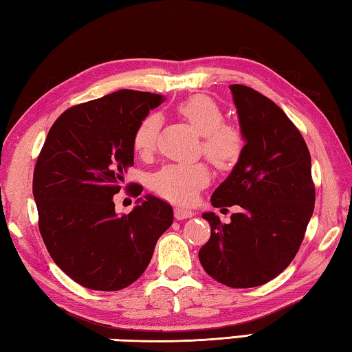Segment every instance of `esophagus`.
I'll use <instances>...</instances> for the list:
<instances>
[{"label": "esophagus", "instance_id": "esophagus-1", "mask_svg": "<svg viewBox=\"0 0 352 352\" xmlns=\"http://www.w3.org/2000/svg\"><path fill=\"white\" fill-rule=\"evenodd\" d=\"M193 217V212L188 210V208H184V207H176L175 208V218L176 219H187V218H192Z\"/></svg>", "mask_w": 352, "mask_h": 352}]
</instances>
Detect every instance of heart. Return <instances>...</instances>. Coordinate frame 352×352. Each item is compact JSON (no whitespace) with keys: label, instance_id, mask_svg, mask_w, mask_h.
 <instances>
[{"label":"heart","instance_id":"1","mask_svg":"<svg viewBox=\"0 0 352 352\" xmlns=\"http://www.w3.org/2000/svg\"><path fill=\"white\" fill-rule=\"evenodd\" d=\"M177 111L202 135V151L214 165L229 166L236 162L243 150V135L238 128L223 123L224 114L217 102L207 96H193L184 100ZM157 128L156 114L142 119L133 135L134 150L140 154L150 153L156 142ZM208 181L210 173L204 164L166 165L153 176L151 187L165 199L188 204Z\"/></svg>","mask_w":352,"mask_h":352}]
</instances>
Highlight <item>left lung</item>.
<instances>
[{
    "instance_id": "obj_1",
    "label": "left lung",
    "mask_w": 352,
    "mask_h": 352,
    "mask_svg": "<svg viewBox=\"0 0 352 352\" xmlns=\"http://www.w3.org/2000/svg\"><path fill=\"white\" fill-rule=\"evenodd\" d=\"M245 142L213 207L236 206L230 223L202 213L212 227L199 250L206 272L229 287L274 280L297 255L314 212L316 188L303 135L278 104L244 85H230Z\"/></svg>"
}]
</instances>
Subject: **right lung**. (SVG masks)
Wrapping results in <instances>:
<instances>
[{
  "label": "right lung",
  "mask_w": 352,
  "mask_h": 352,
  "mask_svg": "<svg viewBox=\"0 0 352 352\" xmlns=\"http://www.w3.org/2000/svg\"><path fill=\"white\" fill-rule=\"evenodd\" d=\"M162 102L159 94L120 89L66 109L49 129L32 186L40 233L54 263L85 287L131 285L173 224L171 206L153 195L128 214L117 213L113 201L134 164L135 128Z\"/></svg>",
  "instance_id": "right-lung-1"
}]
</instances>
